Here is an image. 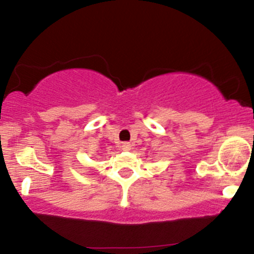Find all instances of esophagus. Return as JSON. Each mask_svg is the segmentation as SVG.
<instances>
[{
    "mask_svg": "<svg viewBox=\"0 0 254 254\" xmlns=\"http://www.w3.org/2000/svg\"><path fill=\"white\" fill-rule=\"evenodd\" d=\"M130 144L129 142H122V145H121V149L124 150V151H129L130 150Z\"/></svg>",
    "mask_w": 254,
    "mask_h": 254,
    "instance_id": "34e87169",
    "label": "esophagus"
}]
</instances>
